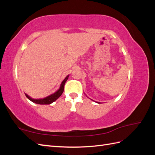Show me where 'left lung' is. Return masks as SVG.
<instances>
[{
	"label": "left lung",
	"instance_id": "obj_1",
	"mask_svg": "<svg viewBox=\"0 0 155 155\" xmlns=\"http://www.w3.org/2000/svg\"><path fill=\"white\" fill-rule=\"evenodd\" d=\"M97 103H98V102H97ZM99 104H100V103H99Z\"/></svg>",
	"mask_w": 155,
	"mask_h": 155
}]
</instances>
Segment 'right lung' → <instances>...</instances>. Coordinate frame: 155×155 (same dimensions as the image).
<instances>
[{
	"instance_id": "right-lung-1",
	"label": "right lung",
	"mask_w": 155,
	"mask_h": 155,
	"mask_svg": "<svg viewBox=\"0 0 155 155\" xmlns=\"http://www.w3.org/2000/svg\"><path fill=\"white\" fill-rule=\"evenodd\" d=\"M68 78V76H67L64 80L63 81L61 85V87L59 88V90L55 92L53 94H51L50 96L46 97L45 98H43V99H39V100H35V99H32L29 96H28L26 94H25L26 96L28 98V99L31 101L32 102L35 103V104H41V105H49L51 103H53L54 101H55L56 100L59 98L61 94H63V91H64V84L66 83V81H67V79Z\"/></svg>"
}]
</instances>
